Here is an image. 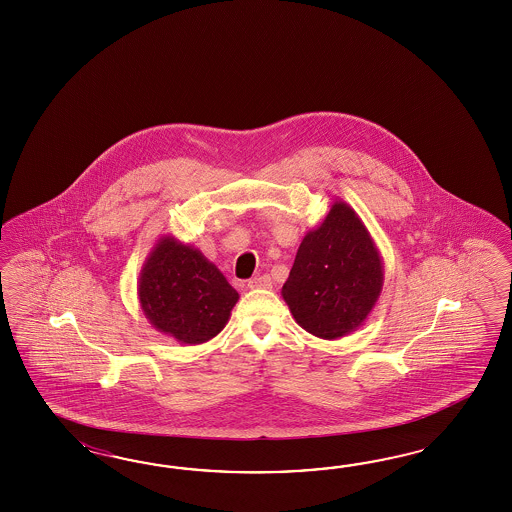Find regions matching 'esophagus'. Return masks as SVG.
Wrapping results in <instances>:
<instances>
[{"mask_svg": "<svg viewBox=\"0 0 512 512\" xmlns=\"http://www.w3.org/2000/svg\"><path fill=\"white\" fill-rule=\"evenodd\" d=\"M248 287L251 291H255V289H272V279H270V276H257V278L249 279Z\"/></svg>", "mask_w": 512, "mask_h": 512, "instance_id": "1", "label": "esophagus"}]
</instances>
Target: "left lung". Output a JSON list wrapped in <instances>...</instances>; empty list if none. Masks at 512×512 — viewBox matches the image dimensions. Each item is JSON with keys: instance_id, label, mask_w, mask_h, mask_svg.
Masks as SVG:
<instances>
[{"instance_id": "1", "label": "left lung", "mask_w": 512, "mask_h": 512, "mask_svg": "<svg viewBox=\"0 0 512 512\" xmlns=\"http://www.w3.org/2000/svg\"><path fill=\"white\" fill-rule=\"evenodd\" d=\"M383 279L372 234L347 202L336 201L323 223L302 238L281 296L306 332L338 340L368 319Z\"/></svg>"}]
</instances>
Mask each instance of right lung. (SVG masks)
<instances>
[{
	"label": "right lung",
	"instance_id": "1",
	"mask_svg": "<svg viewBox=\"0 0 512 512\" xmlns=\"http://www.w3.org/2000/svg\"><path fill=\"white\" fill-rule=\"evenodd\" d=\"M137 291L150 325L184 345L217 336L240 298L216 264L171 234L148 253Z\"/></svg>",
	"mask_w": 512,
	"mask_h": 512
}]
</instances>
